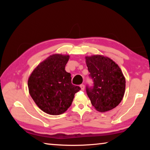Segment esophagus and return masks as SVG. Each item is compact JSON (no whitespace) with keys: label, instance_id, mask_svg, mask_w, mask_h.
Wrapping results in <instances>:
<instances>
[{"label":"esophagus","instance_id":"esophagus-1","mask_svg":"<svg viewBox=\"0 0 150 150\" xmlns=\"http://www.w3.org/2000/svg\"><path fill=\"white\" fill-rule=\"evenodd\" d=\"M80 87H81V90H82V91H84V90H85V85H83V84H81V85H80Z\"/></svg>","mask_w":150,"mask_h":150}]
</instances>
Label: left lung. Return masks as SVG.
I'll return each instance as SVG.
<instances>
[{"instance_id": "left-lung-1", "label": "left lung", "mask_w": 150, "mask_h": 150, "mask_svg": "<svg viewBox=\"0 0 150 150\" xmlns=\"http://www.w3.org/2000/svg\"><path fill=\"white\" fill-rule=\"evenodd\" d=\"M93 86H86V92L96 110L104 112L117 106L122 100L126 80L118 65L102 55L86 57Z\"/></svg>"}]
</instances>
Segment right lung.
<instances>
[{"instance_id":"obj_1","label":"right lung","mask_w":150,"mask_h":150,"mask_svg":"<svg viewBox=\"0 0 150 150\" xmlns=\"http://www.w3.org/2000/svg\"><path fill=\"white\" fill-rule=\"evenodd\" d=\"M69 55L54 54L38 65L30 76L28 86L30 96L45 112L59 115L71 105L74 95L81 90L71 83L65 70Z\"/></svg>"}]
</instances>
